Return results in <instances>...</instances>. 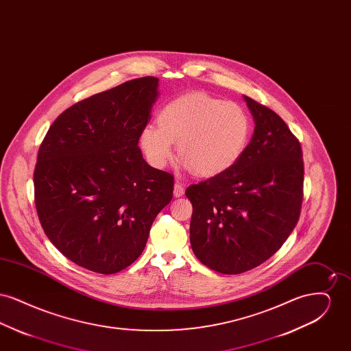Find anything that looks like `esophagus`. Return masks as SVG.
<instances>
[{
	"mask_svg": "<svg viewBox=\"0 0 351 351\" xmlns=\"http://www.w3.org/2000/svg\"><path fill=\"white\" fill-rule=\"evenodd\" d=\"M184 195V186L180 183H175L173 185V196L175 197H182Z\"/></svg>",
	"mask_w": 351,
	"mask_h": 351,
	"instance_id": "34e87169",
	"label": "esophagus"
}]
</instances>
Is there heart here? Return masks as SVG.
<instances>
[{"label":"heart","instance_id":"obj_1","mask_svg":"<svg viewBox=\"0 0 351 351\" xmlns=\"http://www.w3.org/2000/svg\"><path fill=\"white\" fill-rule=\"evenodd\" d=\"M251 125L235 102L195 92L169 101L158 113V126L147 123L139 146L152 167H166L173 143L182 165L200 176H215L233 167L247 146Z\"/></svg>","mask_w":351,"mask_h":351}]
</instances>
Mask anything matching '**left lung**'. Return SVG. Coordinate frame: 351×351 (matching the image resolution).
<instances>
[{"mask_svg": "<svg viewBox=\"0 0 351 351\" xmlns=\"http://www.w3.org/2000/svg\"><path fill=\"white\" fill-rule=\"evenodd\" d=\"M250 143L233 167L186 188L191 246L206 267L235 275L282 247L300 216L304 165L299 141L267 106L243 96Z\"/></svg>", "mask_w": 351, "mask_h": 351, "instance_id": "obj_1", "label": "left lung"}]
</instances>
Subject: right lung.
Here are the masks:
<instances>
[{"instance_id": "add662e5", "label": "right lung", "mask_w": 351, "mask_h": 351, "mask_svg": "<svg viewBox=\"0 0 351 351\" xmlns=\"http://www.w3.org/2000/svg\"><path fill=\"white\" fill-rule=\"evenodd\" d=\"M147 76L80 101L53 121L34 171L35 206L52 245L73 263L116 274L138 259L173 176L138 147L159 97Z\"/></svg>"}]
</instances>
